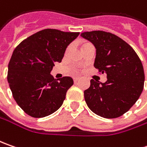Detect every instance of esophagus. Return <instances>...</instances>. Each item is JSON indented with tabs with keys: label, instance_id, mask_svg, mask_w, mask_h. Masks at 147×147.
Returning <instances> with one entry per match:
<instances>
[{
	"label": "esophagus",
	"instance_id": "34e87169",
	"mask_svg": "<svg viewBox=\"0 0 147 147\" xmlns=\"http://www.w3.org/2000/svg\"><path fill=\"white\" fill-rule=\"evenodd\" d=\"M78 80H79V78H74V82H78Z\"/></svg>",
	"mask_w": 147,
	"mask_h": 147
}]
</instances>
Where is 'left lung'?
I'll use <instances>...</instances> for the list:
<instances>
[{"instance_id": "obj_1", "label": "left lung", "mask_w": 147, "mask_h": 147, "mask_svg": "<svg viewBox=\"0 0 147 147\" xmlns=\"http://www.w3.org/2000/svg\"><path fill=\"white\" fill-rule=\"evenodd\" d=\"M81 37L96 48L94 67L107 74L104 83L92 79L84 91L85 101L96 115L115 119L136 103L144 87L145 74L138 55L125 41L104 31L84 32Z\"/></svg>"}]
</instances>
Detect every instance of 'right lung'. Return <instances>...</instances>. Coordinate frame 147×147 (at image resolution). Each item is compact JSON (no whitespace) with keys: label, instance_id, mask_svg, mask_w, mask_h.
Segmentation results:
<instances>
[{"label":"right lung","instance_id":"1","mask_svg":"<svg viewBox=\"0 0 147 147\" xmlns=\"http://www.w3.org/2000/svg\"><path fill=\"white\" fill-rule=\"evenodd\" d=\"M79 32L44 29L14 49L8 65V80L20 108L34 118L48 116L59 109L74 84L70 77L56 80L51 74L55 62H61L66 48Z\"/></svg>","mask_w":147,"mask_h":147}]
</instances>
